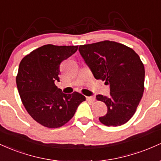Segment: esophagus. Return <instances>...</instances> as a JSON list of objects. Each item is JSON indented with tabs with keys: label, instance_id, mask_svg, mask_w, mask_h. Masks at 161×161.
<instances>
[{
	"label": "esophagus",
	"instance_id": "obj_1",
	"mask_svg": "<svg viewBox=\"0 0 161 161\" xmlns=\"http://www.w3.org/2000/svg\"><path fill=\"white\" fill-rule=\"evenodd\" d=\"M86 100L89 102H94L95 101V97H86Z\"/></svg>",
	"mask_w": 161,
	"mask_h": 161
}]
</instances>
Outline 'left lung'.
Instances as JSON below:
<instances>
[{"label":"left lung","instance_id":"left-lung-1","mask_svg":"<svg viewBox=\"0 0 161 161\" xmlns=\"http://www.w3.org/2000/svg\"><path fill=\"white\" fill-rule=\"evenodd\" d=\"M79 51L96 79L110 86V96L97 95L108 113L99 117L107 126L125 124L136 111L144 92L145 67L130 47L110 41L80 45Z\"/></svg>","mask_w":161,"mask_h":161}]
</instances>
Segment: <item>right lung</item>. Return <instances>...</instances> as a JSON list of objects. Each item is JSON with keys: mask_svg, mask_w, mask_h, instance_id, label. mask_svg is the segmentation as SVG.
<instances>
[{"mask_svg": "<svg viewBox=\"0 0 161 161\" xmlns=\"http://www.w3.org/2000/svg\"><path fill=\"white\" fill-rule=\"evenodd\" d=\"M77 49L78 46L43 45L19 64L16 86L22 102L29 115L47 128H59L68 123L86 101L82 94H64L54 84L60 81L61 62Z\"/></svg>", "mask_w": 161, "mask_h": 161, "instance_id": "obj_1", "label": "right lung"}]
</instances>
